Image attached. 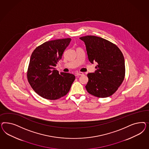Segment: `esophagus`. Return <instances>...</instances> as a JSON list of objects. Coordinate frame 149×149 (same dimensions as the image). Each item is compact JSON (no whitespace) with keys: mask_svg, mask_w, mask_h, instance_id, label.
<instances>
[{"mask_svg":"<svg viewBox=\"0 0 149 149\" xmlns=\"http://www.w3.org/2000/svg\"><path fill=\"white\" fill-rule=\"evenodd\" d=\"M84 75V73L82 72H77L75 74L76 76H80V75Z\"/></svg>","mask_w":149,"mask_h":149,"instance_id":"obj_1","label":"esophagus"}]
</instances>
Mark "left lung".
Returning <instances> with one entry per match:
<instances>
[{
	"label": "left lung",
	"mask_w": 149,
	"mask_h": 149,
	"mask_svg": "<svg viewBox=\"0 0 149 149\" xmlns=\"http://www.w3.org/2000/svg\"><path fill=\"white\" fill-rule=\"evenodd\" d=\"M80 39L85 44L89 61L98 63L95 72L87 74L86 90L99 98L113 95L125 76V63L122 52L115 44L100 37L87 36Z\"/></svg>",
	"instance_id": "8db88e82"
}]
</instances>
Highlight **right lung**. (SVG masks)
Wrapping results in <instances>:
<instances>
[{
  "label": "right lung",
  "instance_id": "obj_1",
  "mask_svg": "<svg viewBox=\"0 0 149 149\" xmlns=\"http://www.w3.org/2000/svg\"><path fill=\"white\" fill-rule=\"evenodd\" d=\"M70 38L46 41L38 46L31 55L27 70L29 84L38 95L49 100H56L65 95L75 77L55 69Z\"/></svg>",
  "mask_w": 149,
  "mask_h": 149
}]
</instances>
